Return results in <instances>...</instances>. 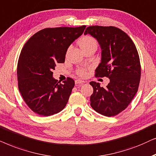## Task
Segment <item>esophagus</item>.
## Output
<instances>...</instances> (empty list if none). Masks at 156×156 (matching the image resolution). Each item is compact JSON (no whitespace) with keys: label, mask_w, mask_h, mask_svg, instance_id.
I'll return each mask as SVG.
<instances>
[{"label":"esophagus","mask_w":156,"mask_h":156,"mask_svg":"<svg viewBox=\"0 0 156 156\" xmlns=\"http://www.w3.org/2000/svg\"><path fill=\"white\" fill-rule=\"evenodd\" d=\"M75 83H76V85H79V84L84 83L85 81H83V80H76V81H75Z\"/></svg>","instance_id":"34e87169"}]
</instances>
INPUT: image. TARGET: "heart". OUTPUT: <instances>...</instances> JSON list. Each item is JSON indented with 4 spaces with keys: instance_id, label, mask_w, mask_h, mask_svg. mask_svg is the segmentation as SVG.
<instances>
[{
    "instance_id": "heart-1",
    "label": "heart",
    "mask_w": 156,
    "mask_h": 156,
    "mask_svg": "<svg viewBox=\"0 0 156 156\" xmlns=\"http://www.w3.org/2000/svg\"><path fill=\"white\" fill-rule=\"evenodd\" d=\"M79 43L80 47L82 48V49H84L87 47L90 46V45H97V41H95V39L94 38H93L92 36H86L83 37L82 38H80V40L79 41ZM76 73L78 76L81 77L86 76L87 74L86 68H78V69L77 70Z\"/></svg>"
}]
</instances>
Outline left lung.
I'll use <instances>...</instances> for the list:
<instances>
[{
  "instance_id": "1",
  "label": "left lung",
  "mask_w": 156,
  "mask_h": 156,
  "mask_svg": "<svg viewBox=\"0 0 156 156\" xmlns=\"http://www.w3.org/2000/svg\"><path fill=\"white\" fill-rule=\"evenodd\" d=\"M88 33L97 39L102 50L95 76L110 79L105 88L90 83L93 88L90 105L101 115L115 116L128 106L138 91L141 75L138 51L131 38L116 27L89 26L84 34Z\"/></svg>"
}]
</instances>
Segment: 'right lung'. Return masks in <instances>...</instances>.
Here are the masks:
<instances>
[{
    "label": "right lung",
    "mask_w": 156,
    "mask_h": 156,
    "mask_svg": "<svg viewBox=\"0 0 156 156\" xmlns=\"http://www.w3.org/2000/svg\"><path fill=\"white\" fill-rule=\"evenodd\" d=\"M86 27L44 28L25 43L18 62V85L24 101L34 113L49 116L66 107L75 81L67 78L61 83L53 78V70L57 63L65 62L68 47Z\"/></svg>",
    "instance_id": "obj_1"
}]
</instances>
